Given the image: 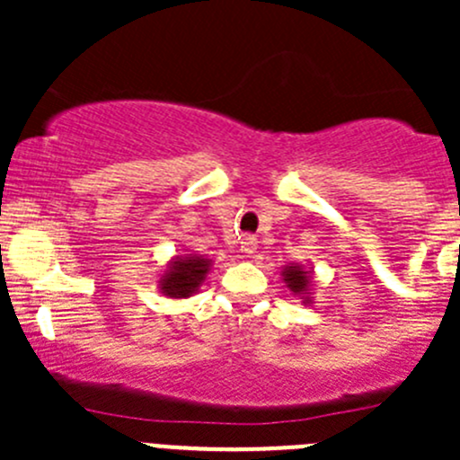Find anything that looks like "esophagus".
<instances>
[{"label": "esophagus", "instance_id": "34e87169", "mask_svg": "<svg viewBox=\"0 0 460 460\" xmlns=\"http://www.w3.org/2000/svg\"><path fill=\"white\" fill-rule=\"evenodd\" d=\"M258 249V238H253V235H243V252L247 253V256H253Z\"/></svg>", "mask_w": 460, "mask_h": 460}]
</instances>
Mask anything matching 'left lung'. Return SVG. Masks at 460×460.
Masks as SVG:
<instances>
[{
    "label": "left lung",
    "mask_w": 460,
    "mask_h": 460,
    "mask_svg": "<svg viewBox=\"0 0 460 460\" xmlns=\"http://www.w3.org/2000/svg\"><path fill=\"white\" fill-rule=\"evenodd\" d=\"M282 282H285L287 289L294 296H298L303 305H312V291H314V273L309 271L305 264H287L282 267Z\"/></svg>",
    "instance_id": "left-lung-1"
}]
</instances>
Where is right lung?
I'll return each instance as SVG.
<instances>
[{
  "mask_svg": "<svg viewBox=\"0 0 460 460\" xmlns=\"http://www.w3.org/2000/svg\"><path fill=\"white\" fill-rule=\"evenodd\" d=\"M213 260L200 253H182L173 256L166 264L164 271L157 278V289L166 298L182 300L198 294L202 282L207 280V273L211 271Z\"/></svg>",
  "mask_w": 460,
  "mask_h": 460,
  "instance_id": "1",
  "label": "right lung"
}]
</instances>
